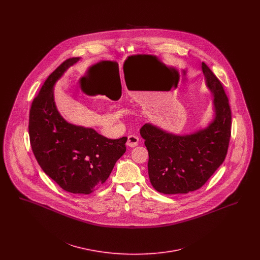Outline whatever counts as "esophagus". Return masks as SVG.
I'll list each match as a JSON object with an SVG mask.
<instances>
[{
	"instance_id": "1",
	"label": "esophagus",
	"mask_w": 260,
	"mask_h": 260,
	"mask_svg": "<svg viewBox=\"0 0 260 260\" xmlns=\"http://www.w3.org/2000/svg\"><path fill=\"white\" fill-rule=\"evenodd\" d=\"M139 142V138L136 136H127V141H126V145L129 147H136L137 146Z\"/></svg>"
}]
</instances>
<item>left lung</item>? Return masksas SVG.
<instances>
[{
  "instance_id": "8db88e82",
  "label": "left lung",
  "mask_w": 260,
  "mask_h": 260,
  "mask_svg": "<svg viewBox=\"0 0 260 260\" xmlns=\"http://www.w3.org/2000/svg\"><path fill=\"white\" fill-rule=\"evenodd\" d=\"M206 83L213 93V121L204 129L175 136L156 125L140 128L148 150V174L152 186L164 194H186L204 185L222 165L231 136L232 116L222 84L206 63Z\"/></svg>"
}]
</instances>
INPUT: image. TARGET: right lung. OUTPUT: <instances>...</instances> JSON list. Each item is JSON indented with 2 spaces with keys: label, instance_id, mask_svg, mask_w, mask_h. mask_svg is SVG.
Listing matches in <instances>:
<instances>
[{
  "label": "right lung",
  "instance_id": "obj_1",
  "mask_svg": "<svg viewBox=\"0 0 260 260\" xmlns=\"http://www.w3.org/2000/svg\"><path fill=\"white\" fill-rule=\"evenodd\" d=\"M80 57L66 59L45 81L29 113L30 144L38 164L63 190L90 194L98 190L125 152L127 137L109 139L93 128L70 124L57 111L53 86Z\"/></svg>",
  "mask_w": 260,
  "mask_h": 260
}]
</instances>
